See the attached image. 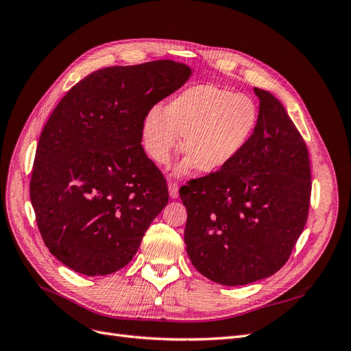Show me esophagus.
<instances>
[{"label":"esophagus","instance_id":"obj_1","mask_svg":"<svg viewBox=\"0 0 351 351\" xmlns=\"http://www.w3.org/2000/svg\"><path fill=\"white\" fill-rule=\"evenodd\" d=\"M168 192H169V196H171L173 199H176L178 196V184L171 182L168 184Z\"/></svg>","mask_w":351,"mask_h":351}]
</instances>
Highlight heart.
I'll list each match as a JSON object with an SVG mask.
<instances>
[{
	"label": "heart",
	"mask_w": 351,
	"mask_h": 351,
	"mask_svg": "<svg viewBox=\"0 0 351 351\" xmlns=\"http://www.w3.org/2000/svg\"><path fill=\"white\" fill-rule=\"evenodd\" d=\"M259 123V110L246 95L217 84L202 83L187 88L169 101L164 111L154 108L142 124L146 154L159 165H167L180 147L189 156L176 174L200 168L215 174L231 165L246 149Z\"/></svg>",
	"instance_id": "heart-1"
}]
</instances>
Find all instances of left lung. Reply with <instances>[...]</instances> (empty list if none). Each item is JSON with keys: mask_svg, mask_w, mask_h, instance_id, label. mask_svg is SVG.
<instances>
[{"mask_svg": "<svg viewBox=\"0 0 351 351\" xmlns=\"http://www.w3.org/2000/svg\"><path fill=\"white\" fill-rule=\"evenodd\" d=\"M259 123L234 162L180 189L193 267L222 285L271 277L289 261L311 206V162L302 134L267 90Z\"/></svg>", "mask_w": 351, "mask_h": 351, "instance_id": "8db88e82", "label": "left lung"}]
</instances>
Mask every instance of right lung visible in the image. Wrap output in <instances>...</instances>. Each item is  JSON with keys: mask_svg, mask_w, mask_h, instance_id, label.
I'll return each mask as SVG.
<instances>
[{"mask_svg": "<svg viewBox=\"0 0 351 351\" xmlns=\"http://www.w3.org/2000/svg\"><path fill=\"white\" fill-rule=\"evenodd\" d=\"M190 74L171 60L101 69L52 111L30 202L45 246L70 269L95 277L125 267L168 204L167 180L141 145L142 124Z\"/></svg>", "mask_w": 351, "mask_h": 351, "instance_id": "right-lung-1", "label": "right lung"}]
</instances>
